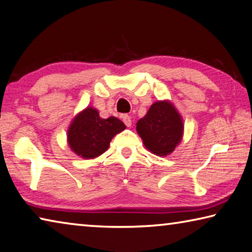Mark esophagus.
Returning a JSON list of instances; mask_svg holds the SVG:
<instances>
[{
  "mask_svg": "<svg viewBox=\"0 0 252 252\" xmlns=\"http://www.w3.org/2000/svg\"><path fill=\"white\" fill-rule=\"evenodd\" d=\"M122 118H123V122L125 123V125L127 127H129L131 125V118L128 115H122Z\"/></svg>",
  "mask_w": 252,
  "mask_h": 252,
  "instance_id": "obj_1",
  "label": "esophagus"
}]
</instances>
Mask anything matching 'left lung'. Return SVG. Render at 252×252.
<instances>
[{
    "instance_id": "left-lung-1",
    "label": "left lung",
    "mask_w": 252,
    "mask_h": 252,
    "mask_svg": "<svg viewBox=\"0 0 252 252\" xmlns=\"http://www.w3.org/2000/svg\"><path fill=\"white\" fill-rule=\"evenodd\" d=\"M136 130L148 152L164 158L172 154L182 141L184 124L170 100H158L137 122Z\"/></svg>"
}]
</instances>
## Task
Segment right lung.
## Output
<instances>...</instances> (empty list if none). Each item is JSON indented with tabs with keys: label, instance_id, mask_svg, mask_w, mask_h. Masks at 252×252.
Wrapping results in <instances>:
<instances>
[{
	"label": "right lung",
	"instance_id": "1",
	"mask_svg": "<svg viewBox=\"0 0 252 252\" xmlns=\"http://www.w3.org/2000/svg\"><path fill=\"white\" fill-rule=\"evenodd\" d=\"M125 128V124L118 118H101L96 108L88 106L78 113L69 125L68 145L81 158H96L108 150L114 136Z\"/></svg>",
	"mask_w": 252,
	"mask_h": 252
}]
</instances>
